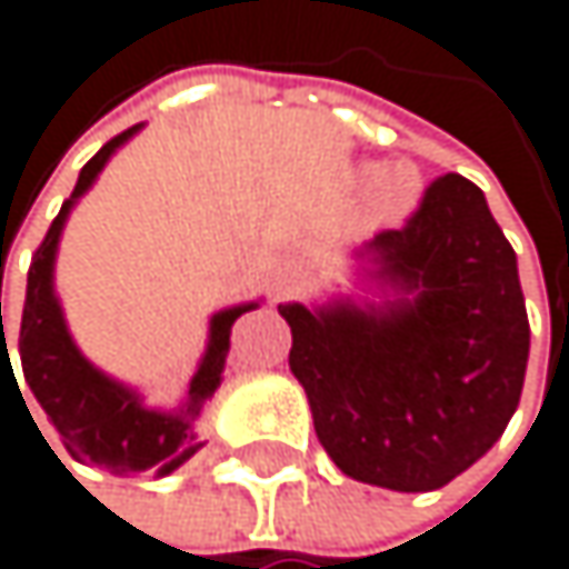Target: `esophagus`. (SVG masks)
Masks as SVG:
<instances>
[{
    "mask_svg": "<svg viewBox=\"0 0 569 569\" xmlns=\"http://www.w3.org/2000/svg\"><path fill=\"white\" fill-rule=\"evenodd\" d=\"M303 290V272L300 269H282L272 276V297L276 300H290Z\"/></svg>",
    "mask_w": 569,
    "mask_h": 569,
    "instance_id": "34e87169",
    "label": "esophagus"
}]
</instances>
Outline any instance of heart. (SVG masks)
<instances>
[{"mask_svg":"<svg viewBox=\"0 0 569 569\" xmlns=\"http://www.w3.org/2000/svg\"><path fill=\"white\" fill-rule=\"evenodd\" d=\"M412 187H417V177L409 167H382L376 173V204L386 214H399L412 204Z\"/></svg>","mask_w":569,"mask_h":569,"instance_id":"heart-1","label":"heart"}]
</instances>
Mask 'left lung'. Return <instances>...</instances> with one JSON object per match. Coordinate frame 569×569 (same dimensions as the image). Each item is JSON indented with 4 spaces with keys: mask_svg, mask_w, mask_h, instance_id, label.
<instances>
[{
    "mask_svg": "<svg viewBox=\"0 0 569 569\" xmlns=\"http://www.w3.org/2000/svg\"><path fill=\"white\" fill-rule=\"evenodd\" d=\"M386 303H282L290 371L313 430L355 481L433 491L506 433L522 396L529 317L509 238L461 173L437 177L402 228L361 249Z\"/></svg>",
    "mask_w": 569,
    "mask_h": 569,
    "instance_id": "obj_1",
    "label": "left lung"
}]
</instances>
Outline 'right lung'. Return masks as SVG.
I'll return each instance as SVG.
<instances>
[{"mask_svg":"<svg viewBox=\"0 0 569 569\" xmlns=\"http://www.w3.org/2000/svg\"><path fill=\"white\" fill-rule=\"evenodd\" d=\"M136 132L139 126L126 129L116 139H108L84 163L74 183V193L63 201L60 214L53 218L47 238L40 242L27 272V303H23V323H19V361H23V379L30 392L43 406L47 420L57 427L63 447H68L74 461L98 465L112 475H160L163 478L201 450L198 427L193 423H198L204 402L221 386L231 323L259 303L228 307L211 317L204 358L187 386V402L173 412L146 409L139 392H132L129 386L116 379H108L104 371H98L78 351L68 323H63L60 300L53 293V259L60 246V231L74 201L94 183L101 167L112 160V152L122 142H129ZM6 358H9V348H6L0 303V365Z\"/></svg>","mask_w":569,"mask_h":569,"instance_id":"add662e5","label":"right lung"}]
</instances>
